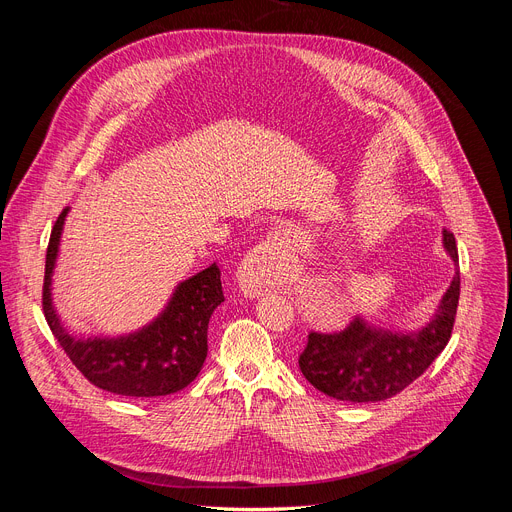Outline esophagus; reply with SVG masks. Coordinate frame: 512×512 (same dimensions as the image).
Wrapping results in <instances>:
<instances>
[{
	"label": "esophagus",
	"mask_w": 512,
	"mask_h": 512,
	"mask_svg": "<svg viewBox=\"0 0 512 512\" xmlns=\"http://www.w3.org/2000/svg\"><path fill=\"white\" fill-rule=\"evenodd\" d=\"M284 245L282 232L267 234L257 247H253L240 265V282L249 292L263 290L278 270V253Z\"/></svg>",
	"instance_id": "obj_1"
}]
</instances>
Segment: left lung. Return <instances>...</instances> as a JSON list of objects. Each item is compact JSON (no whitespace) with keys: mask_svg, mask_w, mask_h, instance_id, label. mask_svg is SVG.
Here are the masks:
<instances>
[{"mask_svg":"<svg viewBox=\"0 0 512 512\" xmlns=\"http://www.w3.org/2000/svg\"><path fill=\"white\" fill-rule=\"evenodd\" d=\"M442 245L454 267L459 265L454 234L444 230ZM461 294V274L454 270L452 282L421 330L392 332L373 326L365 317H355L342 332H311L299 367L313 388L336 400L378 402L413 384L432 365L450 340Z\"/></svg>","mask_w":512,"mask_h":512,"instance_id":"left-lung-1","label":"left lung"}]
</instances>
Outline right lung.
I'll use <instances>...</instances> for the list:
<instances>
[{"mask_svg":"<svg viewBox=\"0 0 512 512\" xmlns=\"http://www.w3.org/2000/svg\"><path fill=\"white\" fill-rule=\"evenodd\" d=\"M68 207L49 236L43 280V313L64 353L85 378L120 396L151 398L174 394L191 384L207 357V326L215 307L224 303L220 267L180 282L151 324L124 336H72L51 301V276L56 270L60 238Z\"/></svg>","mask_w":512,"mask_h":512,"instance_id":"add662e5","label":"right lung"}]
</instances>
